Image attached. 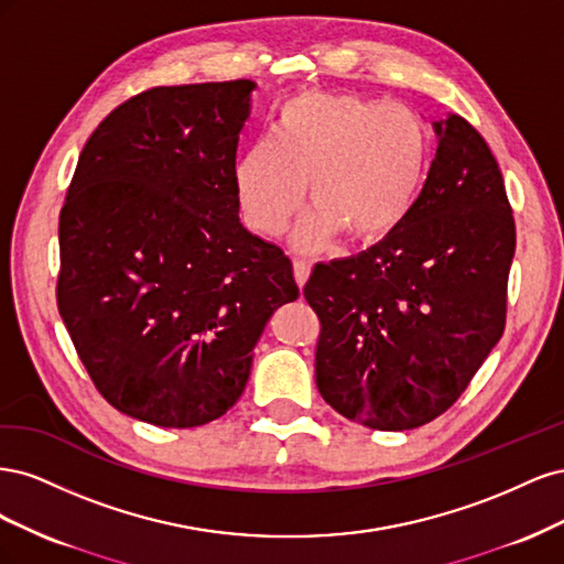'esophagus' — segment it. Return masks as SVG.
I'll list each match as a JSON object with an SVG mask.
<instances>
[{
  "label": "esophagus",
  "instance_id": "obj_1",
  "mask_svg": "<svg viewBox=\"0 0 564 564\" xmlns=\"http://www.w3.org/2000/svg\"><path fill=\"white\" fill-rule=\"evenodd\" d=\"M294 278H296V284L303 286L305 282H308L311 278V263L305 259H294Z\"/></svg>",
  "mask_w": 564,
  "mask_h": 564
}]
</instances>
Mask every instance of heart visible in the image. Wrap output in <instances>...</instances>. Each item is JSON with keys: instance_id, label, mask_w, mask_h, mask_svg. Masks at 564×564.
<instances>
[{"instance_id": "obj_1", "label": "heart", "mask_w": 564, "mask_h": 564, "mask_svg": "<svg viewBox=\"0 0 564 564\" xmlns=\"http://www.w3.org/2000/svg\"><path fill=\"white\" fill-rule=\"evenodd\" d=\"M429 158V127L412 108L305 91L280 106L270 139L237 162L235 191L247 226L278 235L303 207L308 183L317 216L299 228L296 245L311 249L332 230L365 245L412 212Z\"/></svg>"}]
</instances>
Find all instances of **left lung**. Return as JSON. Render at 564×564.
<instances>
[{"label":"left lung","instance_id":"left-lung-1","mask_svg":"<svg viewBox=\"0 0 564 564\" xmlns=\"http://www.w3.org/2000/svg\"><path fill=\"white\" fill-rule=\"evenodd\" d=\"M435 133L402 224L352 259L317 263L303 286L319 317V395L367 429L409 431L445 414L506 327L516 218L499 162L460 115Z\"/></svg>","mask_w":564,"mask_h":564}]
</instances>
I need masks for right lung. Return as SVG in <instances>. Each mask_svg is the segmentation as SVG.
Masks as SVG:
<instances>
[{
	"label": "right lung",
	"instance_id": "1",
	"mask_svg": "<svg viewBox=\"0 0 564 564\" xmlns=\"http://www.w3.org/2000/svg\"><path fill=\"white\" fill-rule=\"evenodd\" d=\"M251 79L152 87L84 145L58 218V313L96 390L162 429L240 400L289 256L242 228L237 143Z\"/></svg>",
	"mask_w": 564,
	"mask_h": 564
}]
</instances>
